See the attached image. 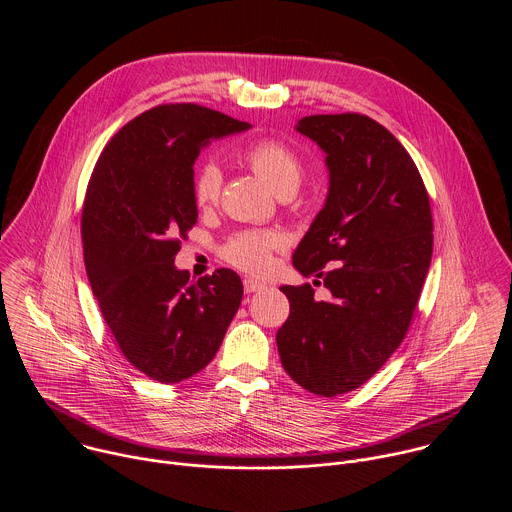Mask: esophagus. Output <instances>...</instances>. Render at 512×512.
Here are the masks:
<instances>
[{
	"instance_id": "obj_1",
	"label": "esophagus",
	"mask_w": 512,
	"mask_h": 512,
	"mask_svg": "<svg viewBox=\"0 0 512 512\" xmlns=\"http://www.w3.org/2000/svg\"><path fill=\"white\" fill-rule=\"evenodd\" d=\"M243 287H245L247 294H255V291L265 289V283H261V281L253 279V277H245V279H243Z\"/></svg>"
}]
</instances>
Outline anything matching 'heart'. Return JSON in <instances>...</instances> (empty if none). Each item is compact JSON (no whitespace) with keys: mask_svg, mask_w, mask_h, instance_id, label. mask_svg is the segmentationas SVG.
<instances>
[{"mask_svg":"<svg viewBox=\"0 0 512 512\" xmlns=\"http://www.w3.org/2000/svg\"><path fill=\"white\" fill-rule=\"evenodd\" d=\"M241 160L279 196L294 194L304 176V164L300 156L287 143L263 137L241 152ZM223 190V170L214 162H202L190 182L192 200L198 208H208L218 202ZM285 239L277 231H241L233 235L221 249V255L231 265L261 273L269 269L273 251H279Z\"/></svg>","mask_w":512,"mask_h":512,"instance_id":"b5f03b06","label":"heart"}]
</instances>
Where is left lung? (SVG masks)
Masks as SVG:
<instances>
[{"label":"left lung","instance_id":"left-lung-1","mask_svg":"<svg viewBox=\"0 0 512 512\" xmlns=\"http://www.w3.org/2000/svg\"><path fill=\"white\" fill-rule=\"evenodd\" d=\"M298 131L326 152L330 190L294 253L324 283L279 287L289 316L277 330L285 373L314 395L367 383L403 342L433 253L431 206L399 139L360 113L310 115Z\"/></svg>","mask_w":512,"mask_h":512}]
</instances>
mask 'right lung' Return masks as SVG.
<instances>
[{
    "mask_svg": "<svg viewBox=\"0 0 512 512\" xmlns=\"http://www.w3.org/2000/svg\"><path fill=\"white\" fill-rule=\"evenodd\" d=\"M249 127L196 103L158 105L123 125L93 168L81 216L87 275L119 350L158 383L202 371L239 310L235 271L194 281L174 257L198 218L190 182L200 150Z\"/></svg>",
    "mask_w": 512,
    "mask_h": 512,
    "instance_id": "add662e5",
    "label": "right lung"
}]
</instances>
